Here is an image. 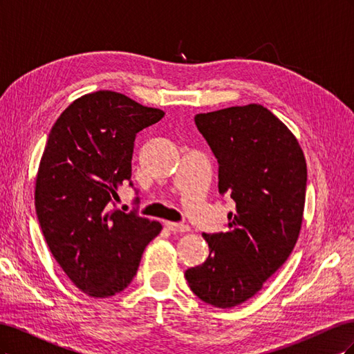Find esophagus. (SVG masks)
Here are the masks:
<instances>
[{"instance_id":"1","label":"esophagus","mask_w":354,"mask_h":354,"mask_svg":"<svg viewBox=\"0 0 354 354\" xmlns=\"http://www.w3.org/2000/svg\"><path fill=\"white\" fill-rule=\"evenodd\" d=\"M165 226L168 230L171 232H177V233H185V232H189L190 227L187 226V224H183V223H173V221H165Z\"/></svg>"}]
</instances>
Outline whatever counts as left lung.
Wrapping results in <instances>:
<instances>
[{"label": "left lung", "instance_id": "left-lung-1", "mask_svg": "<svg viewBox=\"0 0 354 354\" xmlns=\"http://www.w3.org/2000/svg\"><path fill=\"white\" fill-rule=\"evenodd\" d=\"M218 160V190L236 208L229 232L202 233L209 255L185 276L202 301L227 308L263 288L292 252L303 224L307 165L291 130L261 104L198 113Z\"/></svg>", "mask_w": 354, "mask_h": 354}]
</instances>
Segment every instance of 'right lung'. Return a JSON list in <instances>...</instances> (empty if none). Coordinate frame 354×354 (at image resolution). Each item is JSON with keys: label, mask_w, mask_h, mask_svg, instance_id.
<instances>
[{"label": "right lung", "mask_w": 354, "mask_h": 354, "mask_svg": "<svg viewBox=\"0 0 354 354\" xmlns=\"http://www.w3.org/2000/svg\"><path fill=\"white\" fill-rule=\"evenodd\" d=\"M164 115L100 90L73 100L48 134L35 180L37 217L53 257L90 297L124 291L162 229L159 221L108 205L118 187L133 186L136 134Z\"/></svg>", "instance_id": "right-lung-1"}]
</instances>
